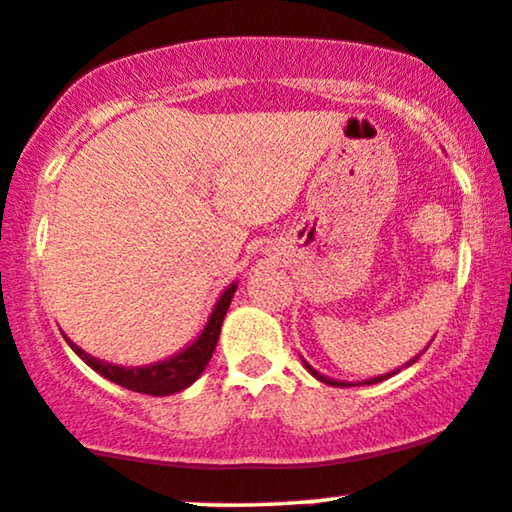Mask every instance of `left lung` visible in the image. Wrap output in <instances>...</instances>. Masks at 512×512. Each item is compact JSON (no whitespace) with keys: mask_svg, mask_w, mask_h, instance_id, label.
<instances>
[{"mask_svg":"<svg viewBox=\"0 0 512 512\" xmlns=\"http://www.w3.org/2000/svg\"><path fill=\"white\" fill-rule=\"evenodd\" d=\"M424 350H427V348H424ZM424 350H422V353H424ZM422 353H420V355H422ZM420 355H415V357H412V360H408V362H405V365H403V367L393 369V372H386V374H381V377H372V379H365V381H338V379H331V377H326V374H322V372H317V369H315V367H312V365H310V362H307V360H305V357H300V360H303V367L307 369V372H310V374H312V377H315V379H319V381H324V384H329V386H365V384H379V381H384V379H389V377H393V374H398V372H400V369L410 367V365H412V362H417V360H420Z\"/></svg>","mask_w":512,"mask_h":512,"instance_id":"8db88e82","label":"left lung"}]
</instances>
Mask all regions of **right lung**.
<instances>
[{
  "instance_id": "right-lung-1",
  "label": "right lung",
  "mask_w": 512,
  "mask_h": 512,
  "mask_svg": "<svg viewBox=\"0 0 512 512\" xmlns=\"http://www.w3.org/2000/svg\"><path fill=\"white\" fill-rule=\"evenodd\" d=\"M236 288H238V281H233L224 288V293H221L217 303H214L205 326H202V331L197 334L193 343H188L186 348H181L178 353L166 357V360L152 362V365L123 367V365H114V362H104L100 357H92L90 353H85L83 348H78L69 336L64 338L71 346L73 353H76L90 369H95L97 374H102L104 379L114 381V384H119L123 389L135 391V393H147V396H171V393L188 389V386L195 384L197 377L205 372L209 357H212L214 348H217L221 324H224V317L226 312H229V305L233 300V293H236Z\"/></svg>"
}]
</instances>
